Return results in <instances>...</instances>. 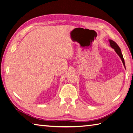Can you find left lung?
I'll list each match as a JSON object with an SVG mask.
<instances>
[{"instance_id":"8db88e82","label":"left lung","mask_w":133,"mask_h":133,"mask_svg":"<svg viewBox=\"0 0 133 133\" xmlns=\"http://www.w3.org/2000/svg\"><path fill=\"white\" fill-rule=\"evenodd\" d=\"M109 42H110V44H111V46L113 48H114L115 51L116 52V53H117L118 55V56L120 57V58H121V60H122V63H123V64H124V66L125 67L124 59V57H123L122 54L121 53V51L120 48L119 47V46H118V44L116 43L115 42H114V41H112V40H109Z\"/></svg>"}]
</instances>
